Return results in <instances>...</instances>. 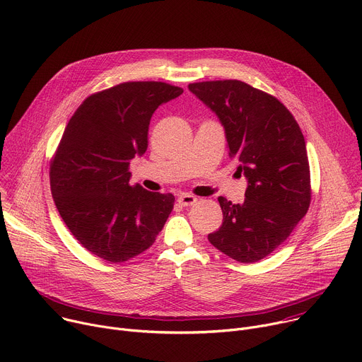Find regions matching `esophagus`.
<instances>
[{"label":"esophagus","mask_w":362,"mask_h":362,"mask_svg":"<svg viewBox=\"0 0 362 362\" xmlns=\"http://www.w3.org/2000/svg\"><path fill=\"white\" fill-rule=\"evenodd\" d=\"M177 202H179V205H182V206H192V205H194L196 202H198V198H196V196H193V194L183 193V194L179 196Z\"/></svg>","instance_id":"34e87169"}]
</instances>
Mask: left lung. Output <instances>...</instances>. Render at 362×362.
I'll return each mask as SVG.
<instances>
[{
  "instance_id": "left-lung-1",
  "label": "left lung",
  "mask_w": 362,
  "mask_h": 362,
  "mask_svg": "<svg viewBox=\"0 0 362 362\" xmlns=\"http://www.w3.org/2000/svg\"><path fill=\"white\" fill-rule=\"evenodd\" d=\"M189 89L221 119L228 154L248 180L241 205L219 196L222 225L208 240L235 261H259L288 238L310 205L302 129L276 96L243 81L194 82Z\"/></svg>"
}]
</instances>
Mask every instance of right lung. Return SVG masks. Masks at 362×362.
Instances as JSON below:
<instances>
[{
  "label": "right lung",
  "instance_id": "add662e5",
  "mask_svg": "<svg viewBox=\"0 0 362 362\" xmlns=\"http://www.w3.org/2000/svg\"><path fill=\"white\" fill-rule=\"evenodd\" d=\"M182 92L166 82H124L89 95L64 128L50 161L52 196L90 254L128 261L166 223L175 196L129 186V160L147 150L153 112Z\"/></svg>",
  "mask_w": 362,
  "mask_h": 362
}]
</instances>
